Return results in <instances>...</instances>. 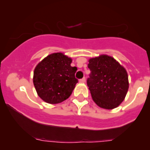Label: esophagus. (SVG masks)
Returning a JSON list of instances; mask_svg holds the SVG:
<instances>
[{
    "mask_svg": "<svg viewBox=\"0 0 150 150\" xmlns=\"http://www.w3.org/2000/svg\"><path fill=\"white\" fill-rule=\"evenodd\" d=\"M85 81H86L85 78H83V79H80V80H79V82H81V83H84Z\"/></svg>",
    "mask_w": 150,
    "mask_h": 150,
    "instance_id": "1",
    "label": "esophagus"
}]
</instances>
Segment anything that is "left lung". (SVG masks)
<instances>
[{"mask_svg": "<svg viewBox=\"0 0 150 150\" xmlns=\"http://www.w3.org/2000/svg\"><path fill=\"white\" fill-rule=\"evenodd\" d=\"M88 62L91 73L87 84L94 103L105 109L118 107L129 88L128 75L125 67L106 54L90 58Z\"/></svg>", "mask_w": 150, "mask_h": 150, "instance_id": "1", "label": "left lung"}]
</instances>
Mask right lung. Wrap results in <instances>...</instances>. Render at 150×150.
I'll use <instances>...</instances> for the list:
<instances>
[{
  "label": "right lung",
  "instance_id": "1",
  "mask_svg": "<svg viewBox=\"0 0 150 150\" xmlns=\"http://www.w3.org/2000/svg\"><path fill=\"white\" fill-rule=\"evenodd\" d=\"M72 59L63 53H53L35 68L33 84L38 97L50 104L62 103L70 97L78 79L76 67L71 66Z\"/></svg>",
  "mask_w": 150,
  "mask_h": 150
}]
</instances>
